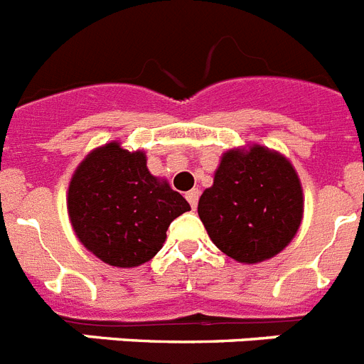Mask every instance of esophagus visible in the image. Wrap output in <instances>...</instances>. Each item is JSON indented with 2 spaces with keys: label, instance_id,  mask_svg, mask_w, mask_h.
I'll list each match as a JSON object with an SVG mask.
<instances>
[{
  "label": "esophagus",
  "instance_id": "34e87169",
  "mask_svg": "<svg viewBox=\"0 0 364 364\" xmlns=\"http://www.w3.org/2000/svg\"><path fill=\"white\" fill-rule=\"evenodd\" d=\"M198 195H200V191H198V189H191V191H188V193H186V198H188V203H189V206L193 208H197V204H198Z\"/></svg>",
  "mask_w": 364,
  "mask_h": 364
}]
</instances>
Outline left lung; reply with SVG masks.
<instances>
[{
    "label": "left lung",
    "instance_id": "left-lung-1",
    "mask_svg": "<svg viewBox=\"0 0 364 364\" xmlns=\"http://www.w3.org/2000/svg\"><path fill=\"white\" fill-rule=\"evenodd\" d=\"M304 197L296 171L282 154L254 145L228 151L213 186L198 200V217L215 247L241 263L282 252L302 223Z\"/></svg>",
    "mask_w": 364,
    "mask_h": 364
}]
</instances>
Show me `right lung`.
Wrapping results in <instances>:
<instances>
[{"mask_svg":"<svg viewBox=\"0 0 364 364\" xmlns=\"http://www.w3.org/2000/svg\"><path fill=\"white\" fill-rule=\"evenodd\" d=\"M188 210L178 191L149 173L144 152H129L116 141L90 152L68 191V213L80 243L123 269L156 256L171 223Z\"/></svg>","mask_w":364,"mask_h":364,"instance_id":"add662e5","label":"right lung"}]
</instances>
